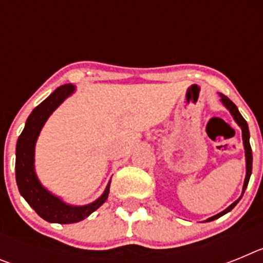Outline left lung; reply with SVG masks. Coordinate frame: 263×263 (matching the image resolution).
<instances>
[{
    "instance_id": "obj_1",
    "label": "left lung",
    "mask_w": 263,
    "mask_h": 263,
    "mask_svg": "<svg viewBox=\"0 0 263 263\" xmlns=\"http://www.w3.org/2000/svg\"><path fill=\"white\" fill-rule=\"evenodd\" d=\"M220 97H221V103L224 104L225 108L228 109V110L231 111V115L233 116L234 121L237 122V125L241 127V130H242V141H243V147H245V158H246V176H245V182H243V187H242V195L243 192H245L246 187H248V183H249V179H250V175H252V166H253V155H252V147H250V142H249V138H250V134H249V127H248V124H246L245 118L241 116V113L238 111V109H237V106L234 105L233 103H232L231 100L228 99L225 95L220 93ZM242 195L240 196V199L242 197ZM240 199L238 200L234 201L233 204H231V205L228 206L227 210L222 211V212L217 213L216 216H212V217H210L206 221H213V220H216V218L221 217L222 215H225V213L231 212L232 210H233L234 206L237 205V203L240 201Z\"/></svg>"
}]
</instances>
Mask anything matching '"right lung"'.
Listing matches in <instances>:
<instances>
[{
    "instance_id": "right-lung-1",
    "label": "right lung",
    "mask_w": 263,
    "mask_h": 263,
    "mask_svg": "<svg viewBox=\"0 0 263 263\" xmlns=\"http://www.w3.org/2000/svg\"><path fill=\"white\" fill-rule=\"evenodd\" d=\"M73 92H75L73 85L64 84L53 90L45 101H42L27 118L25 129L18 137L17 147H15V180L20 194L43 220L48 222H58V224H72L84 220L105 203L110 187L109 182L104 194L93 203L76 206L64 203L60 197L51 194L36 178L35 168H34V153H35V143L39 133L47 118L52 115V111Z\"/></svg>"
}]
</instances>
